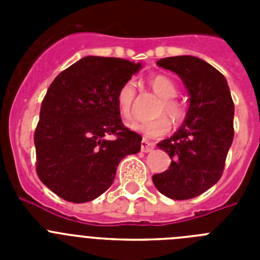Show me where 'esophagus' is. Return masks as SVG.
<instances>
[{"mask_svg": "<svg viewBox=\"0 0 260 260\" xmlns=\"http://www.w3.org/2000/svg\"><path fill=\"white\" fill-rule=\"evenodd\" d=\"M155 148V146H153V143H151V142H148L147 139H143L141 143V150L142 152H151V151Z\"/></svg>", "mask_w": 260, "mask_h": 260, "instance_id": "obj_1", "label": "esophagus"}]
</instances>
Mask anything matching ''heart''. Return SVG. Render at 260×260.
Listing matches in <instances>:
<instances>
[{
	"label": "heart",
	"instance_id": "b5f03b06",
	"mask_svg": "<svg viewBox=\"0 0 260 260\" xmlns=\"http://www.w3.org/2000/svg\"><path fill=\"white\" fill-rule=\"evenodd\" d=\"M148 84L156 95L164 99L161 107L158 109V114L167 113L174 121H181L185 117V109L180 103L173 99L177 95V86L173 80L167 75H153L148 79ZM135 96H137V84L134 80H127L118 89L117 107H118L121 116L125 119L132 118ZM128 127L133 128L134 132L146 135V137L157 138L162 137L171 130V122L167 117L161 116L152 121L128 123Z\"/></svg>",
	"mask_w": 260,
	"mask_h": 260
}]
</instances>
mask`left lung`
I'll return each mask as SVG.
<instances>
[{"mask_svg": "<svg viewBox=\"0 0 260 260\" xmlns=\"http://www.w3.org/2000/svg\"><path fill=\"white\" fill-rule=\"evenodd\" d=\"M156 63L181 78L189 109L181 127L157 143L172 162L168 171L153 174V185L168 198L191 199L221 177L234 137L233 100L224 75L198 57H167Z\"/></svg>", "mask_w": 260, "mask_h": 260, "instance_id": "8db88e82", "label": "left lung"}]
</instances>
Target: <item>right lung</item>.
Here are the masks:
<instances>
[{
	"instance_id": "right-lung-1",
	"label": "right lung",
	"mask_w": 260,
	"mask_h": 260,
	"mask_svg": "<svg viewBox=\"0 0 260 260\" xmlns=\"http://www.w3.org/2000/svg\"><path fill=\"white\" fill-rule=\"evenodd\" d=\"M141 69V62L87 56L52 82L35 132L36 171L59 198L93 201L112 186L119 161L141 151L142 137L123 126L117 107L118 89Z\"/></svg>"
}]
</instances>
